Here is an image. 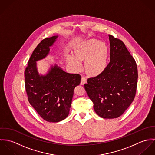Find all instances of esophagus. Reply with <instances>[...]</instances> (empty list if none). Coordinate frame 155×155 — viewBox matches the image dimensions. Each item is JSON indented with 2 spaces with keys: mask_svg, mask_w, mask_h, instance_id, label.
<instances>
[{
  "mask_svg": "<svg viewBox=\"0 0 155 155\" xmlns=\"http://www.w3.org/2000/svg\"><path fill=\"white\" fill-rule=\"evenodd\" d=\"M85 83H87V79L86 78H85L84 76H82L81 78V85H84Z\"/></svg>",
  "mask_w": 155,
  "mask_h": 155,
  "instance_id": "esophagus-1",
  "label": "esophagus"
}]
</instances>
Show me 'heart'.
I'll return each instance as SVG.
<instances>
[{
  "label": "heart",
  "instance_id": "heart-1",
  "mask_svg": "<svg viewBox=\"0 0 155 155\" xmlns=\"http://www.w3.org/2000/svg\"><path fill=\"white\" fill-rule=\"evenodd\" d=\"M74 52L76 57L70 55L68 61L77 70L81 68V61L84 60L87 71L92 76L101 74L107 67L109 49L104 42L94 39H90L77 47Z\"/></svg>",
  "mask_w": 155,
  "mask_h": 155
}]
</instances>
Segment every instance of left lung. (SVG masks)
Instances as JSON below:
<instances>
[{"instance_id":"left-lung-1","label":"left lung","mask_w":155,"mask_h":155,"mask_svg":"<svg viewBox=\"0 0 155 155\" xmlns=\"http://www.w3.org/2000/svg\"><path fill=\"white\" fill-rule=\"evenodd\" d=\"M109 37L110 61L103 73L88 78L84 87L95 113L103 118L113 119L121 116L133 102L138 70L125 44L112 35Z\"/></svg>"}]
</instances>
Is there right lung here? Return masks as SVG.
I'll use <instances>...</instances> for the list:
<instances>
[{
  "label": "right lung",
  "instance_id": "obj_1",
  "mask_svg": "<svg viewBox=\"0 0 155 155\" xmlns=\"http://www.w3.org/2000/svg\"><path fill=\"white\" fill-rule=\"evenodd\" d=\"M57 36L43 39L33 51L24 71L25 88L30 104L45 120L58 122L69 114L73 91L81 76L70 74L55 65L46 76H40L36 61L48 54Z\"/></svg>",
  "mask_w": 155,
  "mask_h": 155
}]
</instances>
